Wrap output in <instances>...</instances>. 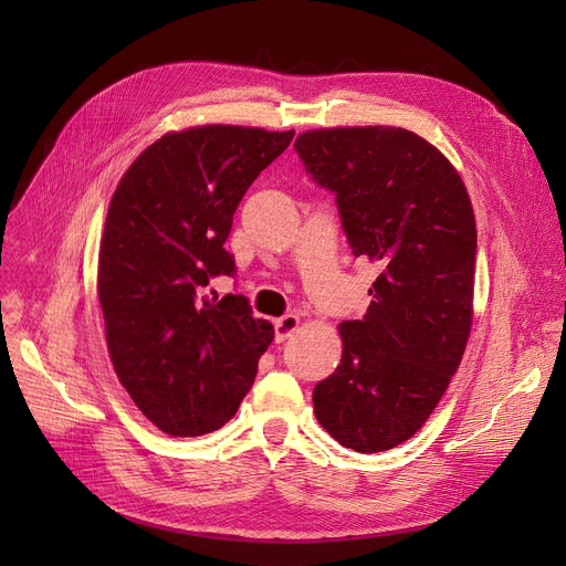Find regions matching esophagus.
Returning a JSON list of instances; mask_svg holds the SVG:
<instances>
[{"mask_svg": "<svg viewBox=\"0 0 566 566\" xmlns=\"http://www.w3.org/2000/svg\"><path fill=\"white\" fill-rule=\"evenodd\" d=\"M298 325H301V318L295 316V314H286V316L277 318V321H275V339H277V342L289 339L295 331H298Z\"/></svg>", "mask_w": 566, "mask_h": 566, "instance_id": "obj_1", "label": "esophagus"}]
</instances>
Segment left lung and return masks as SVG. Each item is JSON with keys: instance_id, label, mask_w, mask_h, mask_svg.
Here are the masks:
<instances>
[{"instance_id": "left-lung-1", "label": "left lung", "mask_w": 566, "mask_h": 566, "mask_svg": "<svg viewBox=\"0 0 566 566\" xmlns=\"http://www.w3.org/2000/svg\"><path fill=\"white\" fill-rule=\"evenodd\" d=\"M307 174L335 195L355 256L380 275L342 363L314 388V415L344 448L374 454L418 433L457 374L472 325L478 227L459 171L406 128L307 130Z\"/></svg>"}]
</instances>
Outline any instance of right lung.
Returning a JSON list of instances; mask_svg holds the SVG:
<instances>
[{
  "instance_id": "obj_1",
  "label": "right lung",
  "mask_w": 566,
  "mask_h": 566,
  "mask_svg": "<svg viewBox=\"0 0 566 566\" xmlns=\"http://www.w3.org/2000/svg\"><path fill=\"white\" fill-rule=\"evenodd\" d=\"M293 130L199 126L167 133L118 181L103 229L98 298L114 371L160 431L203 436L250 392L275 331L245 295L208 298L233 275V213ZM216 293V291H211Z\"/></svg>"
}]
</instances>
